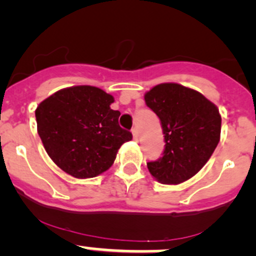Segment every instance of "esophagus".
<instances>
[{
    "label": "esophagus",
    "mask_w": 256,
    "mask_h": 256,
    "mask_svg": "<svg viewBox=\"0 0 256 256\" xmlns=\"http://www.w3.org/2000/svg\"><path fill=\"white\" fill-rule=\"evenodd\" d=\"M132 134H133L134 140H138V130H136V128L132 129Z\"/></svg>",
    "instance_id": "esophagus-1"
}]
</instances>
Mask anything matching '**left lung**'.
<instances>
[{
    "mask_svg": "<svg viewBox=\"0 0 256 256\" xmlns=\"http://www.w3.org/2000/svg\"><path fill=\"white\" fill-rule=\"evenodd\" d=\"M162 122L166 149L149 173L162 184L176 186L196 176L220 140L222 116L200 92L179 83H160L144 94Z\"/></svg>",
    "mask_w": 256,
    "mask_h": 256,
    "instance_id": "obj_1",
    "label": "left lung"
}]
</instances>
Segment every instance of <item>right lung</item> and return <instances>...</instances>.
<instances>
[{
  "label": "right lung",
  "mask_w": 256,
  "mask_h": 256,
  "mask_svg": "<svg viewBox=\"0 0 256 256\" xmlns=\"http://www.w3.org/2000/svg\"><path fill=\"white\" fill-rule=\"evenodd\" d=\"M114 98L93 86L57 90L36 108L37 132L53 163L77 179L104 173L132 133L118 124Z\"/></svg>",
  "instance_id": "add662e5"
}]
</instances>
